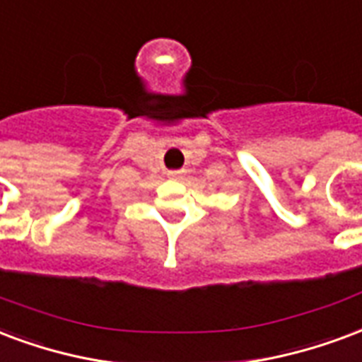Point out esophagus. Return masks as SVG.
I'll return each mask as SVG.
<instances>
[{
	"label": "esophagus",
	"mask_w": 362,
	"mask_h": 362,
	"mask_svg": "<svg viewBox=\"0 0 362 362\" xmlns=\"http://www.w3.org/2000/svg\"><path fill=\"white\" fill-rule=\"evenodd\" d=\"M168 178H174V180H178V178H182V170H168Z\"/></svg>",
	"instance_id": "obj_1"
}]
</instances>
